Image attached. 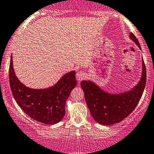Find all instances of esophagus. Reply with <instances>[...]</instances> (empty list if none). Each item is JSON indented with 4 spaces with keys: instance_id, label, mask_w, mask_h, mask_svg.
<instances>
[{
    "instance_id": "34e87169",
    "label": "esophagus",
    "mask_w": 154,
    "mask_h": 154,
    "mask_svg": "<svg viewBox=\"0 0 154 154\" xmlns=\"http://www.w3.org/2000/svg\"><path fill=\"white\" fill-rule=\"evenodd\" d=\"M75 78H76V80L78 82H82V80H84V78H85V73H84V72H83V71H79L75 74Z\"/></svg>"
}]
</instances>
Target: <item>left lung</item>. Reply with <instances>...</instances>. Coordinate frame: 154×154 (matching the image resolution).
Here are the masks:
<instances>
[{"mask_svg":"<svg viewBox=\"0 0 154 154\" xmlns=\"http://www.w3.org/2000/svg\"><path fill=\"white\" fill-rule=\"evenodd\" d=\"M129 37L141 49L138 40L131 33ZM146 84V69L143 59V72L139 83L133 89L119 94L105 92L91 81L81 82L86 103L95 121L109 125L120 123L134 110L143 95Z\"/></svg>","mask_w":154,"mask_h":154,"instance_id":"1","label":"left lung"}]
</instances>
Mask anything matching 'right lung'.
Wrapping results in <instances>:
<instances>
[{
	"instance_id": "right-lung-1",
	"label": "right lung",
	"mask_w": 154,
	"mask_h": 154,
	"mask_svg": "<svg viewBox=\"0 0 154 154\" xmlns=\"http://www.w3.org/2000/svg\"><path fill=\"white\" fill-rule=\"evenodd\" d=\"M9 84L14 100L25 113L38 122L52 125L59 123L64 117L66 101L77 82L75 72L71 71L49 88H29L21 83L16 76L11 57Z\"/></svg>"
}]
</instances>
